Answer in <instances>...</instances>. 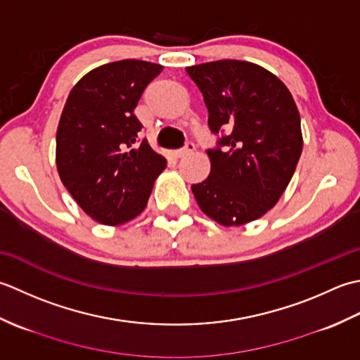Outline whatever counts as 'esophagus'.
I'll return each instance as SVG.
<instances>
[{
  "label": "esophagus",
  "instance_id": "esophagus-1",
  "mask_svg": "<svg viewBox=\"0 0 360 360\" xmlns=\"http://www.w3.org/2000/svg\"><path fill=\"white\" fill-rule=\"evenodd\" d=\"M194 149H195V144H194L193 141H188V143L185 144V148H181V149H179V150H175V157H177V158L185 157V155H188V153L194 152Z\"/></svg>",
  "mask_w": 360,
  "mask_h": 360
}]
</instances>
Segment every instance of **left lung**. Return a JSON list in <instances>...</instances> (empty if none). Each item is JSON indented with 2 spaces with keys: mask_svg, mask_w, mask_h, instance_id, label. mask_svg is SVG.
Returning a JSON list of instances; mask_svg holds the SVG:
<instances>
[{
  "mask_svg": "<svg viewBox=\"0 0 360 360\" xmlns=\"http://www.w3.org/2000/svg\"><path fill=\"white\" fill-rule=\"evenodd\" d=\"M186 72L203 94L210 130L221 134L207 150L208 179L191 186L195 200L221 225L256 221L280 200L302 155L295 101L280 79L250 62L216 60Z\"/></svg>",
  "mask_w": 360,
  "mask_h": 360,
  "instance_id": "8db88e82",
  "label": "left lung"
}]
</instances>
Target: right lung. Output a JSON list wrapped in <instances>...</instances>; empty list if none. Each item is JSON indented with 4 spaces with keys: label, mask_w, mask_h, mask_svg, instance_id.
<instances>
[{
    "label": "right lung",
    "mask_w": 360,
    "mask_h": 360,
    "mask_svg": "<svg viewBox=\"0 0 360 360\" xmlns=\"http://www.w3.org/2000/svg\"><path fill=\"white\" fill-rule=\"evenodd\" d=\"M163 67L135 60L91 70L72 86L58 121L56 165L72 199L94 221L121 225L148 205L166 158L139 139L134 113Z\"/></svg>",
    "instance_id": "add662e5"
}]
</instances>
